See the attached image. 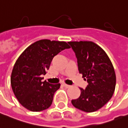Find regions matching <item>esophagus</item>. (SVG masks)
<instances>
[{"instance_id": "34e87169", "label": "esophagus", "mask_w": 128, "mask_h": 128, "mask_svg": "<svg viewBox=\"0 0 128 128\" xmlns=\"http://www.w3.org/2000/svg\"><path fill=\"white\" fill-rule=\"evenodd\" d=\"M62 86H64V87H66V88H70V85H68V84H62Z\"/></svg>"}]
</instances>
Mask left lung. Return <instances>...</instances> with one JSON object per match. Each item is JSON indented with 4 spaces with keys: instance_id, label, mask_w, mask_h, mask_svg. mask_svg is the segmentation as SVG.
Listing matches in <instances>:
<instances>
[{
    "instance_id": "left-lung-1",
    "label": "left lung",
    "mask_w": 128,
    "mask_h": 128,
    "mask_svg": "<svg viewBox=\"0 0 128 128\" xmlns=\"http://www.w3.org/2000/svg\"><path fill=\"white\" fill-rule=\"evenodd\" d=\"M75 53L79 73L82 74L88 86L80 88L81 95L72 100L76 109L93 112L109 102L114 92L116 74L110 58L96 43L90 41L69 42Z\"/></svg>"
}]
</instances>
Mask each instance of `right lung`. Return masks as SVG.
Returning <instances> with one entry per match:
<instances>
[{"mask_svg": "<svg viewBox=\"0 0 128 128\" xmlns=\"http://www.w3.org/2000/svg\"><path fill=\"white\" fill-rule=\"evenodd\" d=\"M70 48L68 43L41 40L24 51L16 60L11 74V86L22 106L31 112H40L52 105L54 92L60 84L42 82L53 58Z\"/></svg>", "mask_w": 128, "mask_h": 128, "instance_id": "obj_1", "label": "right lung"}]
</instances>
